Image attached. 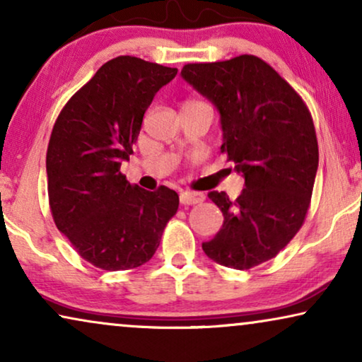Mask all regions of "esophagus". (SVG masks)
I'll list each match as a JSON object with an SVG mask.
<instances>
[{"mask_svg":"<svg viewBox=\"0 0 362 362\" xmlns=\"http://www.w3.org/2000/svg\"><path fill=\"white\" fill-rule=\"evenodd\" d=\"M180 201L182 206H194L204 201V196L201 192H191V191H181L180 192Z\"/></svg>","mask_w":362,"mask_h":362,"instance_id":"esophagus-1","label":"esophagus"}]
</instances>
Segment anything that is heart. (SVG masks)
Masks as SVG:
<instances>
[{
	"instance_id": "obj_1",
	"label": "heart",
	"mask_w": 362,
	"mask_h": 362,
	"mask_svg": "<svg viewBox=\"0 0 362 362\" xmlns=\"http://www.w3.org/2000/svg\"><path fill=\"white\" fill-rule=\"evenodd\" d=\"M189 102H197V100H189Z\"/></svg>"
}]
</instances>
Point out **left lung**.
I'll list each match as a JSON object with an SVG mask.
<instances>
[{
	"instance_id": "8db88e82",
	"label": "left lung",
	"mask_w": 362,
	"mask_h": 362,
	"mask_svg": "<svg viewBox=\"0 0 362 362\" xmlns=\"http://www.w3.org/2000/svg\"><path fill=\"white\" fill-rule=\"evenodd\" d=\"M181 76L217 107L221 153L245 177L237 199L209 192L224 224L202 250L216 264L249 270L285 249L308 214L318 170L313 118L295 88L252 54L186 64Z\"/></svg>"
}]
</instances>
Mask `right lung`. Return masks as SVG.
<instances>
[{"label": "right lung", "instance_id": "add662e5", "mask_svg": "<svg viewBox=\"0 0 362 362\" xmlns=\"http://www.w3.org/2000/svg\"><path fill=\"white\" fill-rule=\"evenodd\" d=\"M176 74L175 67L118 56L69 98L54 123L46 155L52 219L97 269L146 264L177 212L176 191L141 189L120 171L153 97Z\"/></svg>", "mask_w": 362, "mask_h": 362}]
</instances>
